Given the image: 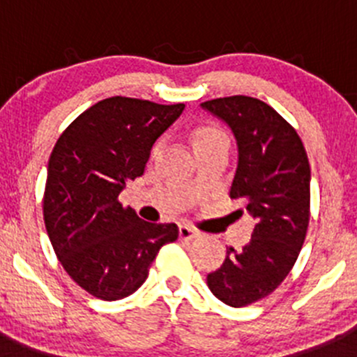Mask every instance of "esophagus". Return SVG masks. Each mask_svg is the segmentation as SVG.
<instances>
[{"label": "esophagus", "instance_id": "1", "mask_svg": "<svg viewBox=\"0 0 357 357\" xmlns=\"http://www.w3.org/2000/svg\"><path fill=\"white\" fill-rule=\"evenodd\" d=\"M200 233L197 231L195 228H192V226L188 225H181L179 226V236H181L183 240H192V238H197Z\"/></svg>", "mask_w": 357, "mask_h": 357}]
</instances>
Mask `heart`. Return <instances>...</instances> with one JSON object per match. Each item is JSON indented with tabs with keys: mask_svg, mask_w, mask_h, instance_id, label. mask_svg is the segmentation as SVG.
<instances>
[{
	"mask_svg": "<svg viewBox=\"0 0 357 357\" xmlns=\"http://www.w3.org/2000/svg\"><path fill=\"white\" fill-rule=\"evenodd\" d=\"M228 142L225 132L214 126H200L192 132V145L195 150L205 149V146L215 145V143Z\"/></svg>",
	"mask_w": 357,
	"mask_h": 357,
	"instance_id": "obj_1",
	"label": "heart"
}]
</instances>
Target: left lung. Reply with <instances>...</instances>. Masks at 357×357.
Masks as SVG:
<instances>
[{"label":"left lung","instance_id":"left-lung-1","mask_svg":"<svg viewBox=\"0 0 357 357\" xmlns=\"http://www.w3.org/2000/svg\"><path fill=\"white\" fill-rule=\"evenodd\" d=\"M200 107L235 136L238 164L229 197L245 202L255 219L250 242L242 250L229 247L207 285L225 304L243 307L271 294L297 261L309 225L311 169L297 131L268 103L238 95Z\"/></svg>","mask_w":357,"mask_h":357}]
</instances>
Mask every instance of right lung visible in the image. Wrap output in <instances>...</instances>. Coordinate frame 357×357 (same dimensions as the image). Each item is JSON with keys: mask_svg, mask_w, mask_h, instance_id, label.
<instances>
[{"mask_svg": "<svg viewBox=\"0 0 357 357\" xmlns=\"http://www.w3.org/2000/svg\"><path fill=\"white\" fill-rule=\"evenodd\" d=\"M185 110L112 96L82 112L62 132L48 162L43 214L63 269L81 289L119 301L145 283L174 222H146L119 195L145 172L158 136Z\"/></svg>", "mask_w": 357, "mask_h": 357, "instance_id": "1", "label": "right lung"}]
</instances>
